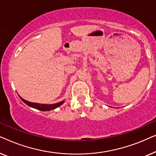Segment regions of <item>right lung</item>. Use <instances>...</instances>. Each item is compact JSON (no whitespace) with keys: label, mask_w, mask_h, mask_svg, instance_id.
<instances>
[{"label":"right lung","mask_w":156,"mask_h":156,"mask_svg":"<svg viewBox=\"0 0 156 156\" xmlns=\"http://www.w3.org/2000/svg\"><path fill=\"white\" fill-rule=\"evenodd\" d=\"M20 97V96H19ZM20 98L21 99V100L24 102L25 104H26L27 106H30V107H33V108H35L36 109H38V110H40V111H50V110H52V109H55V108L58 107L60 105H62L64 103V101H60L59 102V103H57V104H37V103H33V102H30V101H27L26 100L23 99L22 97Z\"/></svg>","instance_id":"right-lung-1"}]
</instances>
